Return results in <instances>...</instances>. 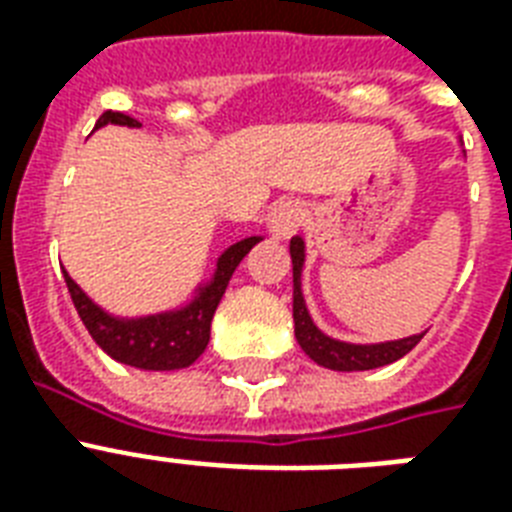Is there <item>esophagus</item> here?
Segmentation results:
<instances>
[{
	"mask_svg": "<svg viewBox=\"0 0 512 512\" xmlns=\"http://www.w3.org/2000/svg\"><path fill=\"white\" fill-rule=\"evenodd\" d=\"M300 223H303V207L295 199L276 201L265 215V225L273 239H289L300 228Z\"/></svg>",
	"mask_w": 512,
	"mask_h": 512,
	"instance_id": "34e87169",
	"label": "esophagus"
}]
</instances>
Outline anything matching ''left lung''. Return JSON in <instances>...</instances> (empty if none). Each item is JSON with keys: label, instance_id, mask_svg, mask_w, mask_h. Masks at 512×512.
Here are the masks:
<instances>
[{"label": "left lung", "instance_id": "obj_1", "mask_svg": "<svg viewBox=\"0 0 512 512\" xmlns=\"http://www.w3.org/2000/svg\"><path fill=\"white\" fill-rule=\"evenodd\" d=\"M289 257H292V319H295V337L297 345L305 350V356L316 361L324 369L335 372H366L377 366L393 364L398 358H404L409 350L422 340L420 335L401 337V340L385 342H345L327 335L316 327L308 303L303 295V268H305V239L292 236L289 241Z\"/></svg>", "mask_w": 512, "mask_h": 512}]
</instances>
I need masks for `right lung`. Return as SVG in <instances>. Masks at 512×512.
Wrapping results in <instances>:
<instances>
[{"label": "right lung", "instance_id": "1", "mask_svg": "<svg viewBox=\"0 0 512 512\" xmlns=\"http://www.w3.org/2000/svg\"><path fill=\"white\" fill-rule=\"evenodd\" d=\"M106 124H119L130 130L140 127L138 119L119 114V111H106L95 124V130ZM257 241H263V236H247L223 249L212 276L201 279L185 303L167 311L143 313V316H119V313L106 311L68 276L66 268H63V279H66L79 319L108 356L119 364L146 369V372H172V369L191 366L207 350L209 327H212L217 303L223 300L233 271L239 268V263Z\"/></svg>", "mask_w": 512, "mask_h": 512}]
</instances>
